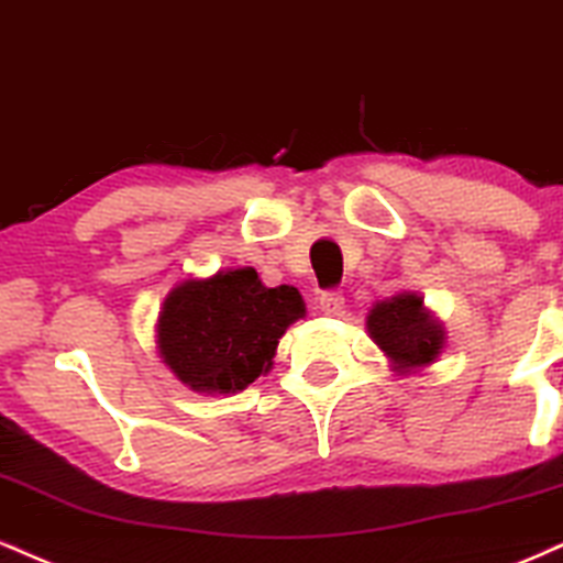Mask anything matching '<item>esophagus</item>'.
<instances>
[{"mask_svg":"<svg viewBox=\"0 0 563 563\" xmlns=\"http://www.w3.org/2000/svg\"><path fill=\"white\" fill-rule=\"evenodd\" d=\"M319 308L323 310L327 316H340L342 308H345V297H342V292H323L319 297Z\"/></svg>","mask_w":563,"mask_h":563,"instance_id":"34e87169","label":"esophagus"}]
</instances>
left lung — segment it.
Wrapping results in <instances>:
<instances>
[{
    "mask_svg": "<svg viewBox=\"0 0 563 563\" xmlns=\"http://www.w3.org/2000/svg\"><path fill=\"white\" fill-rule=\"evenodd\" d=\"M372 340L385 350L395 372H413L438 361L445 347V329L424 308V297L400 292L376 302L366 316Z\"/></svg>",
    "mask_w": 563,
    "mask_h": 563,
    "instance_id": "obj_1",
    "label": "left lung"
}]
</instances>
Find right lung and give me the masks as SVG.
I'll return each instance as SVG.
<instances>
[{
	"label": "right lung",
	"instance_id": "1",
	"mask_svg": "<svg viewBox=\"0 0 563 563\" xmlns=\"http://www.w3.org/2000/svg\"><path fill=\"white\" fill-rule=\"evenodd\" d=\"M306 302L289 284L266 287L255 268L184 279L165 297L157 353L195 393L234 395L274 366L276 345Z\"/></svg>",
	"mask_w": 563,
	"mask_h": 563
}]
</instances>
